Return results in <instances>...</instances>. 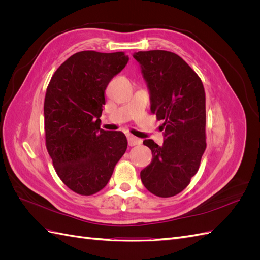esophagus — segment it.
<instances>
[{"instance_id":"esophagus-1","label":"esophagus","mask_w":260,"mask_h":260,"mask_svg":"<svg viewBox=\"0 0 260 260\" xmlns=\"http://www.w3.org/2000/svg\"><path fill=\"white\" fill-rule=\"evenodd\" d=\"M127 139H128V144L130 146H135V145H139L142 143V140H140L138 138H136L135 136H131V135H128L127 136Z\"/></svg>"}]
</instances>
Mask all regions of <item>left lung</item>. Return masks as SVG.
Instances as JSON below:
<instances>
[{
	"label": "left lung",
	"instance_id": "8db88e82",
	"mask_svg": "<svg viewBox=\"0 0 260 260\" xmlns=\"http://www.w3.org/2000/svg\"><path fill=\"white\" fill-rule=\"evenodd\" d=\"M133 57L147 83L151 112L166 127L162 145L143 141L153 158L141 171V180L154 195L171 198L190 183L205 152V90L198 74L175 53L141 51Z\"/></svg>",
	"mask_w": 260,
	"mask_h": 260
}]
</instances>
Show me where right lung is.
Listing matches in <instances>:
<instances>
[{"label":"right lung","instance_id":"1","mask_svg":"<svg viewBox=\"0 0 260 260\" xmlns=\"http://www.w3.org/2000/svg\"><path fill=\"white\" fill-rule=\"evenodd\" d=\"M128 60L123 52H78L57 68L46 89V149L59 179L77 194L93 195L105 187L127 149L122 132L103 130L99 123L106 86Z\"/></svg>","mask_w":260,"mask_h":260}]
</instances>
